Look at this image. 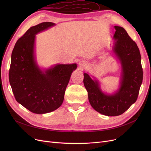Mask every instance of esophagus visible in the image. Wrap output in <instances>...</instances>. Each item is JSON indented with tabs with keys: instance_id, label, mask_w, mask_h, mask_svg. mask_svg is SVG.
<instances>
[{
	"instance_id": "1",
	"label": "esophagus",
	"mask_w": 151,
	"mask_h": 151,
	"mask_svg": "<svg viewBox=\"0 0 151 151\" xmlns=\"http://www.w3.org/2000/svg\"><path fill=\"white\" fill-rule=\"evenodd\" d=\"M79 67L80 68H84L87 65V63L85 61H81L79 62Z\"/></svg>"
}]
</instances>
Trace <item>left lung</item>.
I'll return each instance as SVG.
<instances>
[{
    "label": "left lung",
    "mask_w": 151,
    "mask_h": 151,
    "mask_svg": "<svg viewBox=\"0 0 151 151\" xmlns=\"http://www.w3.org/2000/svg\"><path fill=\"white\" fill-rule=\"evenodd\" d=\"M115 28L111 52L121 65L118 88L113 93L103 91L99 81L88 72L84 73L83 80L91 106L98 113L109 116L122 115L136 101L143 79L137 45L124 28L118 26Z\"/></svg>",
    "instance_id": "obj_1"
}]
</instances>
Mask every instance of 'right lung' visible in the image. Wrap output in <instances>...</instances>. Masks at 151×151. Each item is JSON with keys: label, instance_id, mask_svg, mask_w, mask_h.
Here are the masks:
<instances>
[{"label": "right lung", "instance_id": "1", "mask_svg": "<svg viewBox=\"0 0 151 151\" xmlns=\"http://www.w3.org/2000/svg\"><path fill=\"white\" fill-rule=\"evenodd\" d=\"M45 22L32 26L17 41L11 55L9 83L16 101L36 114L52 112L60 107L76 63L40 67L36 60V35L54 26Z\"/></svg>", "mask_w": 151, "mask_h": 151}]
</instances>
